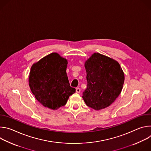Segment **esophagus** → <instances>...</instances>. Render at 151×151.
Listing matches in <instances>:
<instances>
[{"label":"esophagus","mask_w":151,"mask_h":151,"mask_svg":"<svg viewBox=\"0 0 151 151\" xmlns=\"http://www.w3.org/2000/svg\"><path fill=\"white\" fill-rule=\"evenodd\" d=\"M81 92V89L79 88H76V93H79Z\"/></svg>","instance_id":"1"}]
</instances>
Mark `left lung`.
Returning <instances> with one entry per match:
<instances>
[{"mask_svg":"<svg viewBox=\"0 0 151 151\" xmlns=\"http://www.w3.org/2000/svg\"><path fill=\"white\" fill-rule=\"evenodd\" d=\"M87 88L82 98L88 107L99 111L109 106L120 94L124 74L116 60L94 53L85 63Z\"/></svg>","mask_w":151,"mask_h":151,"instance_id":"8db88e82","label":"left lung"}]
</instances>
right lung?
Segmentation results:
<instances>
[{
  "label": "right lung",
  "instance_id": "1",
  "mask_svg": "<svg viewBox=\"0 0 151 151\" xmlns=\"http://www.w3.org/2000/svg\"><path fill=\"white\" fill-rule=\"evenodd\" d=\"M68 63L66 58L53 52L34 63L31 68L29 78L30 90L36 100L48 108L58 109L75 93L67 76Z\"/></svg>",
  "mask_w": 151,
  "mask_h": 151
}]
</instances>
